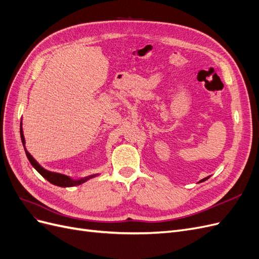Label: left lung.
I'll list each match as a JSON object with an SVG mask.
<instances>
[{
    "mask_svg": "<svg viewBox=\"0 0 259 259\" xmlns=\"http://www.w3.org/2000/svg\"><path fill=\"white\" fill-rule=\"evenodd\" d=\"M208 178H209V176H208V177H206V178H203L202 180H200V182H199V183H202V182H205V180H206V179H208Z\"/></svg>",
    "mask_w": 259,
    "mask_h": 259,
    "instance_id": "8db88e82",
    "label": "left lung"
}]
</instances>
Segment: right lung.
<instances>
[{
  "label": "right lung",
  "mask_w": 259,
  "mask_h": 259,
  "mask_svg": "<svg viewBox=\"0 0 259 259\" xmlns=\"http://www.w3.org/2000/svg\"><path fill=\"white\" fill-rule=\"evenodd\" d=\"M21 125V124H20ZM20 137H21V142H22V145H23V148H25V151H26V155L28 160L30 161L31 165H32L38 173H40L46 180H49V182L53 185H56V186H59V187H73V186H79L85 182H88L89 179L93 178V177H96L98 176L99 174H94V175H91V176H86L84 178H80V179H73L71 177H69L67 175H64V174H59V173H55V171H50L48 169L43 168L40 164H38L32 155H31L28 151L27 149L25 147V144H26V140H25V136H23V133H22V127H20Z\"/></svg>",
  "instance_id": "1"
}]
</instances>
